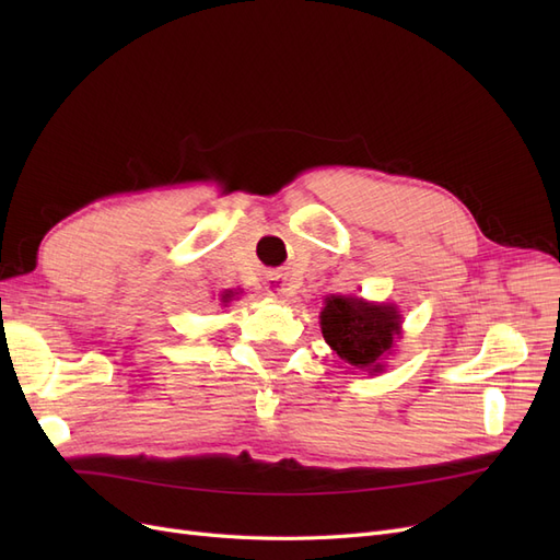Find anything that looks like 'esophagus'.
<instances>
[{
  "label": "esophagus",
  "instance_id": "obj_1",
  "mask_svg": "<svg viewBox=\"0 0 560 560\" xmlns=\"http://www.w3.org/2000/svg\"><path fill=\"white\" fill-rule=\"evenodd\" d=\"M264 284H266V294L273 296V299L282 301V299H287V296L292 294L290 287H287V280L280 273H268Z\"/></svg>",
  "mask_w": 560,
  "mask_h": 560
}]
</instances>
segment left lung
Masks as SVG:
<instances>
[{"mask_svg":"<svg viewBox=\"0 0 560 560\" xmlns=\"http://www.w3.org/2000/svg\"><path fill=\"white\" fill-rule=\"evenodd\" d=\"M325 341L346 364L378 371L399 334V315L393 306H374L360 299L331 296L319 315Z\"/></svg>","mask_w":560,"mask_h":560,"instance_id":"left-lung-1","label":"left lung"}]
</instances>
